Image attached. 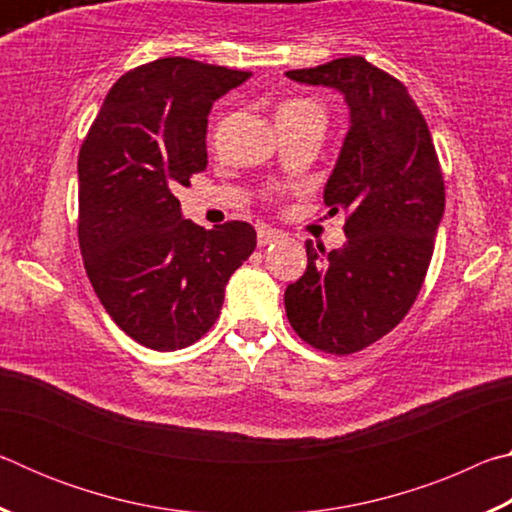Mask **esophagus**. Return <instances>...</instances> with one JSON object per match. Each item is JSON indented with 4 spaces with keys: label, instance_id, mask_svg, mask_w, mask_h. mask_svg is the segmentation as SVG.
I'll use <instances>...</instances> for the list:
<instances>
[{
    "label": "esophagus",
    "instance_id": "34e87169",
    "mask_svg": "<svg viewBox=\"0 0 512 512\" xmlns=\"http://www.w3.org/2000/svg\"><path fill=\"white\" fill-rule=\"evenodd\" d=\"M284 235L280 230H275V228H268V225H262V228L257 230V244L259 246H268V244H273V241H277V239H282Z\"/></svg>",
    "mask_w": 512,
    "mask_h": 512
}]
</instances>
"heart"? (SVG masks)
Returning a JSON list of instances; mask_svg holds the SVG:
<instances>
[{"label": "heart", "instance_id": "b5f03b06", "mask_svg": "<svg viewBox=\"0 0 512 512\" xmlns=\"http://www.w3.org/2000/svg\"><path fill=\"white\" fill-rule=\"evenodd\" d=\"M280 115H323V108L318 106V103L314 101H307V99H293V101H287L282 103L280 110H277V117Z\"/></svg>", "mask_w": 512, "mask_h": 512}]
</instances>
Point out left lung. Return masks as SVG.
<instances>
[{
  "label": "left lung",
  "mask_w": 512,
  "mask_h": 512,
  "mask_svg": "<svg viewBox=\"0 0 512 512\" xmlns=\"http://www.w3.org/2000/svg\"><path fill=\"white\" fill-rule=\"evenodd\" d=\"M287 76L339 90L350 131L323 194L329 212H348V241L332 253L307 241V271L284 291V307L311 348L352 354L391 332L418 298L445 212L443 171L409 90L366 58Z\"/></svg>",
  "instance_id": "8db88e82"
}]
</instances>
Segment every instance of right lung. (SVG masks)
<instances>
[{
  "label": "right lung",
  "instance_id": "right-lung-1",
  "mask_svg": "<svg viewBox=\"0 0 512 512\" xmlns=\"http://www.w3.org/2000/svg\"><path fill=\"white\" fill-rule=\"evenodd\" d=\"M250 72L160 58L112 85L79 153V244L101 305L144 348L196 343L253 255L246 221L205 230L173 192L207 167V115Z\"/></svg>",
  "mask_w": 512,
  "mask_h": 512
}]
</instances>
